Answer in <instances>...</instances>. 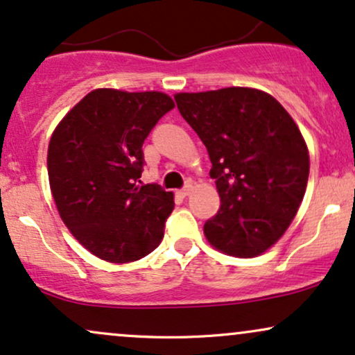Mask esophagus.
<instances>
[{"label":"esophagus","instance_id":"1","mask_svg":"<svg viewBox=\"0 0 355 355\" xmlns=\"http://www.w3.org/2000/svg\"><path fill=\"white\" fill-rule=\"evenodd\" d=\"M191 190H193V185H191V183H187L182 190H178V195H180V197H187V195H190Z\"/></svg>","mask_w":355,"mask_h":355}]
</instances>
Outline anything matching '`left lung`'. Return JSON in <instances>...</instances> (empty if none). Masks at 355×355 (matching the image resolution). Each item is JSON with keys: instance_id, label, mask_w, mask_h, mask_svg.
Returning a JSON list of instances; mask_svg holds the SVG:
<instances>
[{"instance_id": "left-lung-1", "label": "left lung", "mask_w": 355, "mask_h": 355, "mask_svg": "<svg viewBox=\"0 0 355 355\" xmlns=\"http://www.w3.org/2000/svg\"><path fill=\"white\" fill-rule=\"evenodd\" d=\"M175 101L209 150L220 197L205 239L239 259L262 255L288 229L307 189L311 158L299 126L257 88L177 93Z\"/></svg>"}]
</instances>
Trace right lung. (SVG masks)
Listing matches in <instances>:
<instances>
[{
  "label": "right lung",
  "mask_w": 355,
  "mask_h": 355,
  "mask_svg": "<svg viewBox=\"0 0 355 355\" xmlns=\"http://www.w3.org/2000/svg\"><path fill=\"white\" fill-rule=\"evenodd\" d=\"M175 107L162 92L96 88L67 113L48 145V180L64 225L112 263L144 259L160 245L172 191L140 185L145 138Z\"/></svg>",
  "instance_id": "right-lung-1"
}]
</instances>
